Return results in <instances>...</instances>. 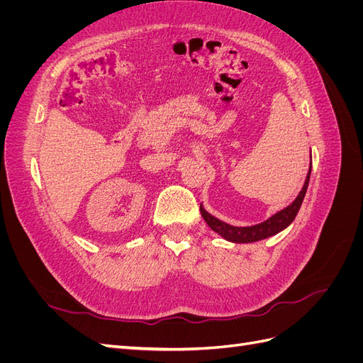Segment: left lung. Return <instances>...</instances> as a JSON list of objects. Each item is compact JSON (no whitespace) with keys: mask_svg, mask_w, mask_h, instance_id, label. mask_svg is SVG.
I'll return each mask as SVG.
<instances>
[{"mask_svg":"<svg viewBox=\"0 0 363 363\" xmlns=\"http://www.w3.org/2000/svg\"><path fill=\"white\" fill-rule=\"evenodd\" d=\"M311 171H312V160H311V164H309V172H307L306 182L303 184V189L300 191L298 196H296V199L294 200V203H291L288 207H284L283 211L277 212L276 215H272L271 218L267 219V221H263L260 224L251 225V227H233V225L219 221L218 218L212 216L211 213H207L203 208V206H200L201 216L204 218V221L207 223L208 227L213 230V232H216L218 235H221L224 239L232 240V242H236V244L256 242V240H262V239L269 238L272 235H277L279 232H281L283 228H286L294 221L296 213H298L301 203L304 200L307 186H309Z\"/></svg>","mask_w":363,"mask_h":363,"instance_id":"obj_1","label":"left lung"}]
</instances>
